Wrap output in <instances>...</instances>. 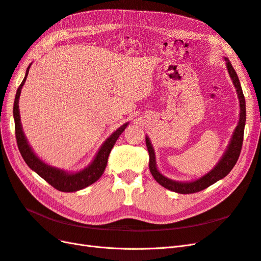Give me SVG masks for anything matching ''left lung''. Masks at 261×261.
<instances>
[{
  "label": "left lung",
  "mask_w": 261,
  "mask_h": 261,
  "mask_svg": "<svg viewBox=\"0 0 261 261\" xmlns=\"http://www.w3.org/2000/svg\"><path fill=\"white\" fill-rule=\"evenodd\" d=\"M224 61H225L228 75L231 77L240 100V121L233 132L232 138L227 145L225 152L223 153L222 158L219 160V162L216 164L215 168H213L211 171H209L207 174H204L198 179H195L192 181H178V180L168 178L167 176H164L162 173H160L159 170H158L154 149L151 145V141H150L149 137L146 136V145L149 152V170L151 172L153 178L158 181V183H159L161 186H163L164 188L169 189V191L175 192L178 194H193V193L200 192L202 189L209 187L212 184H215L216 181L225 177L228 173L231 172V170L234 168V165L239 160V156L242 150V145H243L245 122H246V103H245V98H244L238 74H236L235 69L233 68L231 62L228 61V59L224 58Z\"/></svg>",
  "instance_id": "8db88e82"
}]
</instances>
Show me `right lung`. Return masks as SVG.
I'll list each match as a JSON object with an SVG mask.
<instances>
[{"instance_id":"obj_1","label":"right lung","mask_w":261,"mask_h":261,"mask_svg":"<svg viewBox=\"0 0 261 261\" xmlns=\"http://www.w3.org/2000/svg\"><path fill=\"white\" fill-rule=\"evenodd\" d=\"M31 64L27 67L25 78H23L20 86L16 91V96H15L14 101V108H13V115H14V121H15V135H16L17 140V146L20 151L21 156L23 160L27 163L28 167L35 171L39 176H41L44 180L48 181V183L53 186L55 189L61 192L65 193H72L81 191L83 188H86L93 184L94 181H97L101 175L103 174L106 170L107 163H108V158L110 152L115 145L117 138L120 137L121 134L127 127L128 123L123 124L121 127H118L111 136L106 139L103 144L101 145L100 149L94 156V159L88 167L85 169L78 171V172H66L64 170H61L59 168L51 167V165L46 164L43 162L40 158H39L35 152L33 148L30 147L28 140L23 134L22 126L20 123V114H19V97L23 84H25L28 72Z\"/></svg>"}]
</instances>
